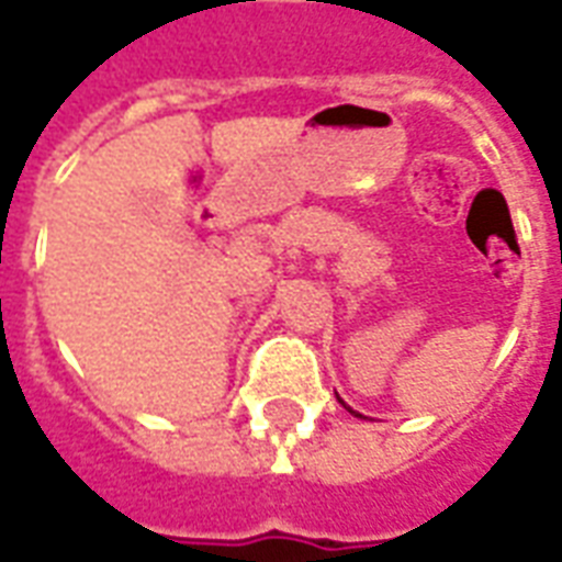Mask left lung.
<instances>
[{
    "label": "left lung",
    "instance_id": "1",
    "mask_svg": "<svg viewBox=\"0 0 562 562\" xmlns=\"http://www.w3.org/2000/svg\"><path fill=\"white\" fill-rule=\"evenodd\" d=\"M342 405H345V402H342ZM351 414H355V411H351ZM357 417H360V414H357Z\"/></svg>",
    "mask_w": 562,
    "mask_h": 562
}]
</instances>
